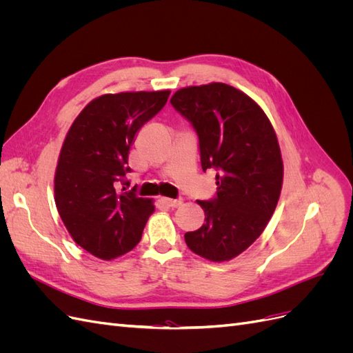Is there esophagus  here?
Masks as SVG:
<instances>
[{
	"instance_id": "obj_1",
	"label": "esophagus",
	"mask_w": 353,
	"mask_h": 353,
	"mask_svg": "<svg viewBox=\"0 0 353 353\" xmlns=\"http://www.w3.org/2000/svg\"><path fill=\"white\" fill-rule=\"evenodd\" d=\"M160 201L163 203V205L169 206V208H178L183 205V199H168V197H162Z\"/></svg>"
}]
</instances>
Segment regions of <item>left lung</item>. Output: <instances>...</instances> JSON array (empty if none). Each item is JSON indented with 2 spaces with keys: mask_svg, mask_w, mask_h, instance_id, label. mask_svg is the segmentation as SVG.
<instances>
[{
  "mask_svg": "<svg viewBox=\"0 0 353 353\" xmlns=\"http://www.w3.org/2000/svg\"><path fill=\"white\" fill-rule=\"evenodd\" d=\"M170 104L199 135L201 169L218 170L216 197L197 200L205 223L185 232V243L208 261H230L261 236L279 203V140L261 105L227 83L181 88Z\"/></svg>",
  "mask_w": 353,
  "mask_h": 353,
  "instance_id": "8db88e82",
  "label": "left lung"
}]
</instances>
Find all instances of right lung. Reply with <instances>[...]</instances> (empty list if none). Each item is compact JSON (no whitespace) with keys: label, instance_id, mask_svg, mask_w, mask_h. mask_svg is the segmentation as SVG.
Masks as SVG:
<instances>
[{"label":"right lung","instance_id":"obj_1","mask_svg":"<svg viewBox=\"0 0 353 353\" xmlns=\"http://www.w3.org/2000/svg\"><path fill=\"white\" fill-rule=\"evenodd\" d=\"M170 91L104 94L85 105L61 145L54 175V200L70 237L95 258L110 261L140 243L152 199L135 187L119 190L128 154L140 128L156 116Z\"/></svg>","mask_w":353,"mask_h":353}]
</instances>
